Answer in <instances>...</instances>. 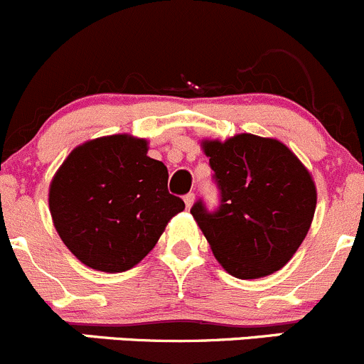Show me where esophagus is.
<instances>
[{
  "label": "esophagus",
  "instance_id": "1",
  "mask_svg": "<svg viewBox=\"0 0 364 364\" xmlns=\"http://www.w3.org/2000/svg\"><path fill=\"white\" fill-rule=\"evenodd\" d=\"M196 203V196L193 193H188V196H185V204H186V209H190Z\"/></svg>",
  "mask_w": 364,
  "mask_h": 364
}]
</instances>
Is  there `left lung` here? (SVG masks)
Listing matches in <instances>:
<instances>
[{"label": "left lung", "instance_id": "obj_1", "mask_svg": "<svg viewBox=\"0 0 364 364\" xmlns=\"http://www.w3.org/2000/svg\"><path fill=\"white\" fill-rule=\"evenodd\" d=\"M222 203L208 213L190 209L223 269L253 280L282 269L310 230L317 188L310 171L273 137L236 134L203 139Z\"/></svg>", "mask_w": 364, "mask_h": 364}]
</instances>
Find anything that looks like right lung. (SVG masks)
<instances>
[{"mask_svg": "<svg viewBox=\"0 0 364 364\" xmlns=\"http://www.w3.org/2000/svg\"><path fill=\"white\" fill-rule=\"evenodd\" d=\"M148 141L128 134L72 149L49 186L61 241L84 266L123 273L159 243L185 203L167 190L168 171L148 156Z\"/></svg>", "mask_w": 364, "mask_h": 364, "instance_id": "1", "label": "right lung"}]
</instances>
